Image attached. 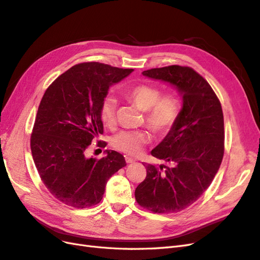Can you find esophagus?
<instances>
[{"label":"esophagus","instance_id":"34e87169","mask_svg":"<svg viewBox=\"0 0 260 260\" xmlns=\"http://www.w3.org/2000/svg\"><path fill=\"white\" fill-rule=\"evenodd\" d=\"M124 158H125V162H127V164H132V162L136 161V159L131 158V157H129V156H125Z\"/></svg>","mask_w":260,"mask_h":260}]
</instances>
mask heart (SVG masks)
I'll use <instances>...</instances> for the list:
<instances>
[{
	"mask_svg": "<svg viewBox=\"0 0 260 260\" xmlns=\"http://www.w3.org/2000/svg\"><path fill=\"white\" fill-rule=\"evenodd\" d=\"M133 104L142 112L147 127L155 133L169 131L177 122L180 115V101L174 94L161 95V91L152 85H136L125 92ZM117 101L113 95H107L102 102L100 115L106 125H112L116 118ZM149 136L145 131H120L112 139V145L124 154L137 156L148 143Z\"/></svg>",
	"mask_w": 260,
	"mask_h": 260,
	"instance_id": "obj_1",
	"label": "heart"
}]
</instances>
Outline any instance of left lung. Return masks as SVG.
Segmentation results:
<instances>
[{
  "mask_svg": "<svg viewBox=\"0 0 260 260\" xmlns=\"http://www.w3.org/2000/svg\"><path fill=\"white\" fill-rule=\"evenodd\" d=\"M142 75L176 88L182 108L174 127L151 152L170 166L146 165V178L136 188V200L158 214L178 212L201 198L221 165L222 108L209 83L190 67L153 68Z\"/></svg>",
  "mask_w": 260,
  "mask_h": 260,
  "instance_id": "1",
  "label": "left lung"
}]
</instances>
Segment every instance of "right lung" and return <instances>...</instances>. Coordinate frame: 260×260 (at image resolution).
<instances>
[{
  "mask_svg": "<svg viewBox=\"0 0 260 260\" xmlns=\"http://www.w3.org/2000/svg\"><path fill=\"white\" fill-rule=\"evenodd\" d=\"M133 69L82 62L60 75L45 91L31 135V153L44 185L75 208L96 205L108 179L125 166L124 157L106 151L101 159L85 156L94 138L103 135L100 109L108 89Z\"/></svg>",
  "mask_w": 260,
  "mask_h": 260,
  "instance_id": "1",
  "label": "right lung"
}]
</instances>
